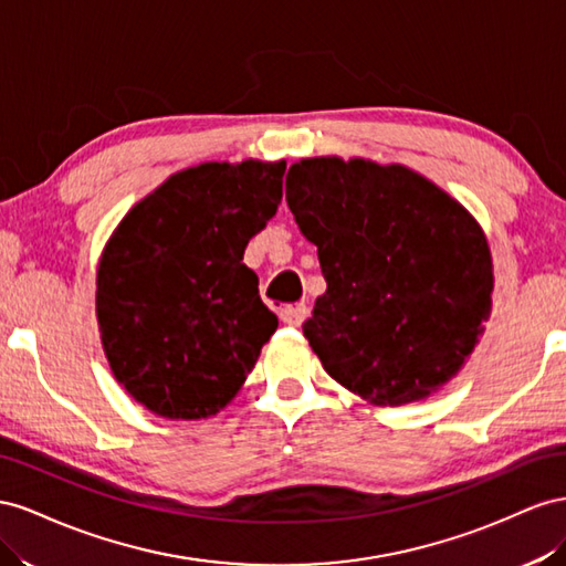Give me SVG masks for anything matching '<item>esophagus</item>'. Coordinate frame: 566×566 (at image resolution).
I'll return each mask as SVG.
<instances>
[{
    "instance_id": "obj_1",
    "label": "esophagus",
    "mask_w": 566,
    "mask_h": 566,
    "mask_svg": "<svg viewBox=\"0 0 566 566\" xmlns=\"http://www.w3.org/2000/svg\"><path fill=\"white\" fill-rule=\"evenodd\" d=\"M280 317L284 325L289 327H298L301 322L308 317V308H305V303H294V305H284V308L280 311Z\"/></svg>"
}]
</instances>
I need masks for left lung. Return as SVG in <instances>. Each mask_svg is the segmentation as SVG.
<instances>
[{
  "label": "left lung",
  "instance_id": "obj_1",
  "mask_svg": "<svg viewBox=\"0 0 566 566\" xmlns=\"http://www.w3.org/2000/svg\"><path fill=\"white\" fill-rule=\"evenodd\" d=\"M286 203L327 282L303 322L327 375L375 406L422 400L453 379L491 313L476 220L427 177L363 158L294 164Z\"/></svg>",
  "mask_w": 566,
  "mask_h": 566
}]
</instances>
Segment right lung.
<instances>
[{"label": "right lung", "mask_w": 566, "mask_h": 566, "mask_svg": "<svg viewBox=\"0 0 566 566\" xmlns=\"http://www.w3.org/2000/svg\"><path fill=\"white\" fill-rule=\"evenodd\" d=\"M286 164H203L172 175L113 232L96 319L113 375L168 419L216 415L277 329L244 249L282 203Z\"/></svg>", "instance_id": "right-lung-1"}]
</instances>
